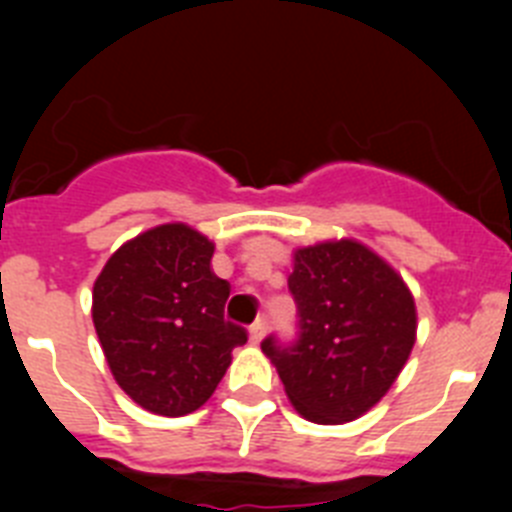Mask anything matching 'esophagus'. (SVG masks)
I'll list each match as a JSON object with an SVG mask.
<instances>
[{"mask_svg":"<svg viewBox=\"0 0 512 512\" xmlns=\"http://www.w3.org/2000/svg\"><path fill=\"white\" fill-rule=\"evenodd\" d=\"M248 336H251V343H261V338L266 336V320H256V323L248 328Z\"/></svg>","mask_w":512,"mask_h":512,"instance_id":"34e87169","label":"esophagus"}]
</instances>
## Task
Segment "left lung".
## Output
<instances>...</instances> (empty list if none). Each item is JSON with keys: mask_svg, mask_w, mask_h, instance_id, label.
<instances>
[{"mask_svg": "<svg viewBox=\"0 0 512 512\" xmlns=\"http://www.w3.org/2000/svg\"><path fill=\"white\" fill-rule=\"evenodd\" d=\"M289 292L297 341L269 336L261 351L297 413L320 425L356 420L387 395L413 351L418 315L408 284L377 253L343 238L297 248Z\"/></svg>", "mask_w": 512, "mask_h": 512, "instance_id": "8db88e82", "label": "left lung"}]
</instances>
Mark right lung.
<instances>
[{"label": "right lung", "instance_id": "add662e5", "mask_svg": "<svg viewBox=\"0 0 512 512\" xmlns=\"http://www.w3.org/2000/svg\"><path fill=\"white\" fill-rule=\"evenodd\" d=\"M215 246L166 223L117 248L94 282L92 318L125 395L156 415L205 405L246 328L225 320L230 284L215 277Z\"/></svg>", "mask_w": 512, "mask_h": 512}]
</instances>
